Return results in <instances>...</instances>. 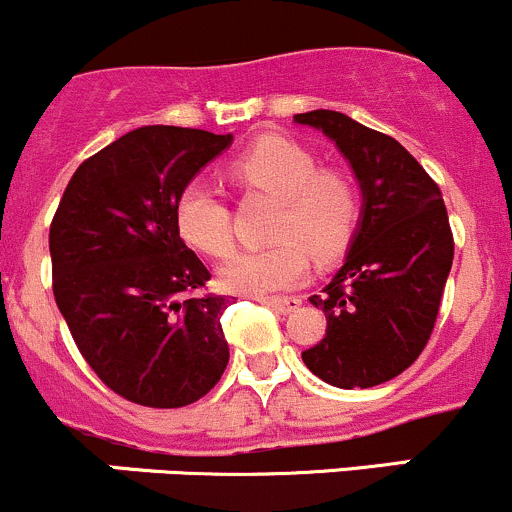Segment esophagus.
I'll list each match as a JSON object with an SVG mask.
<instances>
[{"label":"esophagus","instance_id":"34e87169","mask_svg":"<svg viewBox=\"0 0 512 512\" xmlns=\"http://www.w3.org/2000/svg\"><path fill=\"white\" fill-rule=\"evenodd\" d=\"M257 302L267 304V307L277 309V312L282 314L294 312V309H299V304H302L297 297H257Z\"/></svg>","mask_w":512,"mask_h":512}]
</instances>
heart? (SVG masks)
<instances>
[{
  "label": "heart",
  "instance_id": "heart-1",
  "mask_svg": "<svg viewBox=\"0 0 512 512\" xmlns=\"http://www.w3.org/2000/svg\"><path fill=\"white\" fill-rule=\"evenodd\" d=\"M232 178L277 200L280 210L272 223L275 245L230 257L220 270L225 289L282 292L307 277L309 255L327 262L347 247L356 225V190L342 173L319 170L309 148L287 138H262L232 160ZM175 223L180 237L205 255L225 257L232 250L230 210L205 180L180 190Z\"/></svg>",
  "mask_w": 512,
  "mask_h": 512
}]
</instances>
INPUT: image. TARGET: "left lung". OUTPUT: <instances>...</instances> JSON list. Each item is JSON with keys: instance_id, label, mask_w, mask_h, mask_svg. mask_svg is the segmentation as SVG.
<instances>
[{"instance_id": "left-lung-1", "label": "left lung", "mask_w": 512, "mask_h": 512, "mask_svg": "<svg viewBox=\"0 0 512 512\" xmlns=\"http://www.w3.org/2000/svg\"><path fill=\"white\" fill-rule=\"evenodd\" d=\"M352 165L361 215L344 265L309 302L327 334L302 352L314 376L337 389H369L409 369L426 347L453 265L446 205L431 175L386 133L339 111L297 113Z\"/></svg>"}]
</instances>
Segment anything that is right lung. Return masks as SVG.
I'll return each instance as SVG.
<instances>
[{
    "mask_svg": "<svg viewBox=\"0 0 512 512\" xmlns=\"http://www.w3.org/2000/svg\"><path fill=\"white\" fill-rule=\"evenodd\" d=\"M230 143L200 128H136L76 168L51 220L56 307L98 379L133 404H193L230 359V299L195 294L210 272L175 223L180 190Z\"/></svg>",
    "mask_w": 512,
    "mask_h": 512,
    "instance_id": "obj_1",
    "label": "right lung"
}]
</instances>
